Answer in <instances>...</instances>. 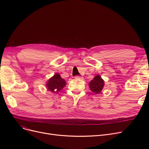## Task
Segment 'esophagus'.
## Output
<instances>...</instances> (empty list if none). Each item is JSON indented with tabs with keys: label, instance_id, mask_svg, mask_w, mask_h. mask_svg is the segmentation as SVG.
Returning <instances> with one entry per match:
<instances>
[{
	"label": "esophagus",
	"instance_id": "obj_1",
	"mask_svg": "<svg viewBox=\"0 0 149 149\" xmlns=\"http://www.w3.org/2000/svg\"><path fill=\"white\" fill-rule=\"evenodd\" d=\"M83 78V77L82 76H80V75H76V76H75V79H82Z\"/></svg>",
	"mask_w": 149,
	"mask_h": 149
}]
</instances>
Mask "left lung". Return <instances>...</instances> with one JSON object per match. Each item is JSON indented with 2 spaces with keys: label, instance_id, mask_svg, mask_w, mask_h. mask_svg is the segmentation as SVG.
Returning <instances> with one entry per match:
<instances>
[{
  "label": "left lung",
  "instance_id": "8db88e82",
  "mask_svg": "<svg viewBox=\"0 0 149 149\" xmlns=\"http://www.w3.org/2000/svg\"><path fill=\"white\" fill-rule=\"evenodd\" d=\"M104 83L103 80L100 75H97L89 83V88L95 94L100 93L103 89Z\"/></svg>",
  "mask_w": 149,
  "mask_h": 149
}]
</instances>
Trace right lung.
<instances>
[{"label":"right lung","instance_id":"1","mask_svg":"<svg viewBox=\"0 0 149 149\" xmlns=\"http://www.w3.org/2000/svg\"><path fill=\"white\" fill-rule=\"evenodd\" d=\"M66 84L65 80L63 79L58 74H56L49 80L46 86L48 90L54 93H58L64 88Z\"/></svg>","mask_w":149,"mask_h":149}]
</instances>
